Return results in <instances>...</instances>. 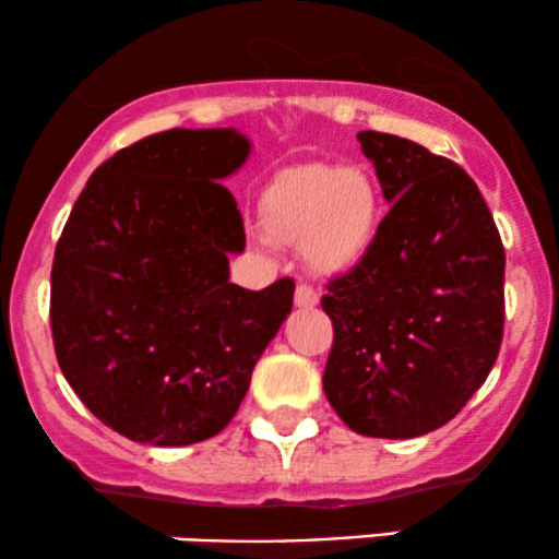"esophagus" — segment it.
Masks as SVG:
<instances>
[{
	"label": "esophagus",
	"instance_id": "esophagus-1",
	"mask_svg": "<svg viewBox=\"0 0 559 559\" xmlns=\"http://www.w3.org/2000/svg\"><path fill=\"white\" fill-rule=\"evenodd\" d=\"M318 301H320V297H318L316 288L307 286V284L297 286V294H294V305H297L299 310H312V307H318Z\"/></svg>",
	"mask_w": 559,
	"mask_h": 559
}]
</instances>
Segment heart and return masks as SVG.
<instances>
[{"instance_id": "1", "label": "heart", "mask_w": 559, "mask_h": 559, "mask_svg": "<svg viewBox=\"0 0 559 559\" xmlns=\"http://www.w3.org/2000/svg\"><path fill=\"white\" fill-rule=\"evenodd\" d=\"M381 221V186L357 165L286 168L262 194V243L299 247L320 275L355 271L376 247Z\"/></svg>"}]
</instances>
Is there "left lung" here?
I'll list each match as a JSON object with an SVG mask.
<instances>
[{"label":"left lung","mask_w":559,"mask_h":559,"mask_svg":"<svg viewBox=\"0 0 559 559\" xmlns=\"http://www.w3.org/2000/svg\"><path fill=\"white\" fill-rule=\"evenodd\" d=\"M391 204L376 247L331 281L333 346L323 373L352 431L415 439L480 389L504 325V249L473 178L391 133H357Z\"/></svg>","instance_id":"obj_1"}]
</instances>
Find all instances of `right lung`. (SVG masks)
Returning <instances> with one entry per match:
<instances>
[{"mask_svg": "<svg viewBox=\"0 0 559 559\" xmlns=\"http://www.w3.org/2000/svg\"><path fill=\"white\" fill-rule=\"evenodd\" d=\"M249 152L236 128L141 139L92 173L57 241V362L96 418L139 444L221 433L292 312L294 281H228L243 223L221 181Z\"/></svg>", "mask_w": 559, "mask_h": 559, "instance_id": "1", "label": "right lung"}]
</instances>
